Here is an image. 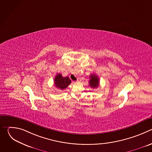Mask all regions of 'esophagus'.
Instances as JSON below:
<instances>
[{"instance_id":"1","label":"esophagus","mask_w":152,"mask_h":152,"mask_svg":"<svg viewBox=\"0 0 152 152\" xmlns=\"http://www.w3.org/2000/svg\"><path fill=\"white\" fill-rule=\"evenodd\" d=\"M80 81H81V79H80V78H77V82H80Z\"/></svg>"}]
</instances>
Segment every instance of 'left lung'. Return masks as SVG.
Wrapping results in <instances>:
<instances>
[{"mask_svg": "<svg viewBox=\"0 0 152 152\" xmlns=\"http://www.w3.org/2000/svg\"><path fill=\"white\" fill-rule=\"evenodd\" d=\"M90 86L92 88H97L99 85V79L98 76L96 75H90V80L89 82Z\"/></svg>", "mask_w": 152, "mask_h": 152, "instance_id": "left-lung-1", "label": "left lung"}]
</instances>
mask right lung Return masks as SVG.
I'll return each mask as SVG.
<instances>
[{
    "instance_id": "add662e5",
    "label": "right lung",
    "mask_w": 152,
    "mask_h": 152,
    "mask_svg": "<svg viewBox=\"0 0 152 152\" xmlns=\"http://www.w3.org/2000/svg\"><path fill=\"white\" fill-rule=\"evenodd\" d=\"M71 82L72 81L68 76L62 77L60 73L58 74L54 79V83L56 87L61 90L66 89Z\"/></svg>"
}]
</instances>
